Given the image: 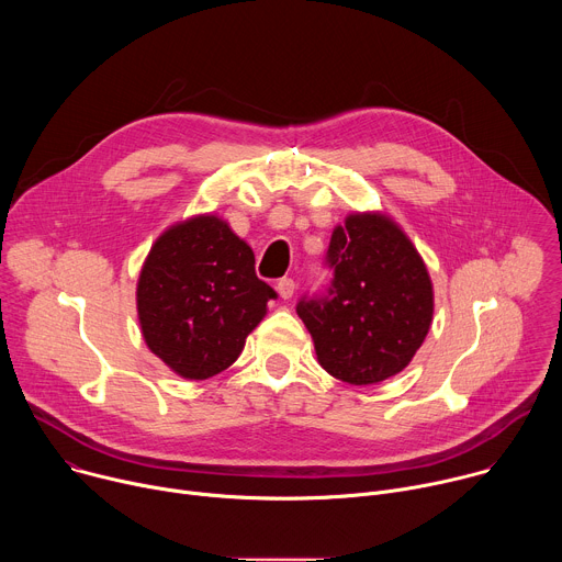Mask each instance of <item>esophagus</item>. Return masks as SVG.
<instances>
[{
  "mask_svg": "<svg viewBox=\"0 0 562 562\" xmlns=\"http://www.w3.org/2000/svg\"><path fill=\"white\" fill-rule=\"evenodd\" d=\"M276 289H278V295H280V297L289 300V297L295 293V282H293L291 278H282V280L276 284Z\"/></svg>",
  "mask_w": 562,
  "mask_h": 562,
  "instance_id": "1",
  "label": "esophagus"
}]
</instances>
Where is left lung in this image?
<instances>
[{
    "mask_svg": "<svg viewBox=\"0 0 562 562\" xmlns=\"http://www.w3.org/2000/svg\"><path fill=\"white\" fill-rule=\"evenodd\" d=\"M327 267L331 284L295 306L317 362L349 384L403 371L434 317V286L412 239L386 215L353 213L334 228Z\"/></svg>",
    "mask_w": 562,
    "mask_h": 562,
    "instance_id": "left-lung-1",
    "label": "left lung"
}]
</instances>
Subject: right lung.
I'll list each match as a JSON object with an SVG mask.
<instances>
[{"mask_svg":"<svg viewBox=\"0 0 562 562\" xmlns=\"http://www.w3.org/2000/svg\"><path fill=\"white\" fill-rule=\"evenodd\" d=\"M276 297L245 239L224 220L198 215L155 239L137 280V317L159 360L206 380L237 360Z\"/></svg>","mask_w":562,"mask_h":562,"instance_id":"add662e5","label":"right lung"}]
</instances>
